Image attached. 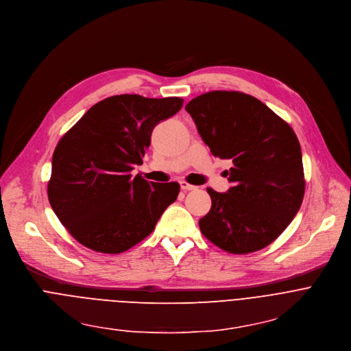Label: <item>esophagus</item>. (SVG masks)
I'll return each instance as SVG.
<instances>
[{
	"label": "esophagus",
	"instance_id": "obj_1",
	"mask_svg": "<svg viewBox=\"0 0 351 351\" xmlns=\"http://www.w3.org/2000/svg\"><path fill=\"white\" fill-rule=\"evenodd\" d=\"M180 185H181V189H182V191H193V189L197 188L195 185H192V184H189V182H186V181H180Z\"/></svg>",
	"mask_w": 351,
	"mask_h": 351
}]
</instances>
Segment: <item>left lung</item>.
Instances as JSON below:
<instances>
[{
    "label": "left lung",
    "instance_id": "1",
    "mask_svg": "<svg viewBox=\"0 0 351 351\" xmlns=\"http://www.w3.org/2000/svg\"><path fill=\"white\" fill-rule=\"evenodd\" d=\"M185 110L215 158L230 159L232 186L212 198L199 220L202 234L230 254H251L274 243L304 199L305 178L298 138L261 100L243 92L213 90Z\"/></svg>",
    "mask_w": 351,
    "mask_h": 351
}]
</instances>
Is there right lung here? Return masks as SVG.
<instances>
[{"label": "right lung", "instance_id": "obj_1", "mask_svg": "<svg viewBox=\"0 0 351 351\" xmlns=\"http://www.w3.org/2000/svg\"><path fill=\"white\" fill-rule=\"evenodd\" d=\"M181 97L117 95L90 107L58 141L47 184L50 205L89 250L121 254L154 230L180 193L178 182H147L142 165L154 125L178 112Z\"/></svg>", "mask_w": 351, "mask_h": 351}]
</instances>
